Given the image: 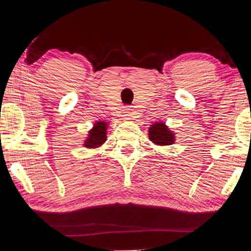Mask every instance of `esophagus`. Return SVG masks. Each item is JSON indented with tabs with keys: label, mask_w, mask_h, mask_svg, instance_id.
Returning <instances> with one entry per match:
<instances>
[{
	"label": "esophagus",
	"mask_w": 251,
	"mask_h": 251,
	"mask_svg": "<svg viewBox=\"0 0 251 251\" xmlns=\"http://www.w3.org/2000/svg\"><path fill=\"white\" fill-rule=\"evenodd\" d=\"M133 117V113L131 111H128V110H126V111H124V118H125L126 120H129L132 119Z\"/></svg>",
	"instance_id": "34e87169"
}]
</instances>
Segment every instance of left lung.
Here are the masks:
<instances>
[{
    "label": "left lung",
    "instance_id": "1",
    "mask_svg": "<svg viewBox=\"0 0 251 251\" xmlns=\"http://www.w3.org/2000/svg\"><path fill=\"white\" fill-rule=\"evenodd\" d=\"M149 140L156 146H171L176 142V133L164 122H156L148 128Z\"/></svg>",
    "mask_w": 251,
    "mask_h": 251
}]
</instances>
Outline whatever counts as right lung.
I'll return each mask as SVG.
<instances>
[{
    "label": "right lung",
    "mask_w": 251,
    "mask_h": 251,
    "mask_svg": "<svg viewBox=\"0 0 251 251\" xmlns=\"http://www.w3.org/2000/svg\"><path fill=\"white\" fill-rule=\"evenodd\" d=\"M109 124L104 120H98L93 124V127L88 131L86 139L83 140V147L87 149H98L106 141V132Z\"/></svg>",
    "instance_id": "obj_1"
}]
</instances>
